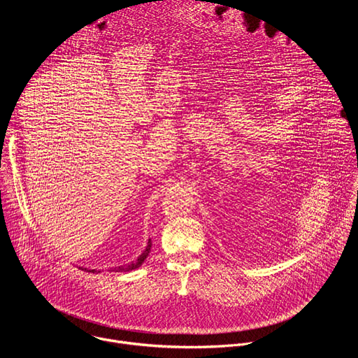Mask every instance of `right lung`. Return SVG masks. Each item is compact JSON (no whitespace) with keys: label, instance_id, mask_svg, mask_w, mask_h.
I'll return each mask as SVG.
<instances>
[{"label":"right lung","instance_id":"1","mask_svg":"<svg viewBox=\"0 0 358 358\" xmlns=\"http://www.w3.org/2000/svg\"><path fill=\"white\" fill-rule=\"evenodd\" d=\"M150 249H151V242L148 241V245H147L145 250H144V252L140 255L138 259H137L136 262H131V264H129V265H124V266H119V268H112L110 271H115V272H130V271H133V269H137L138 266H141V264L144 262V259L148 257ZM89 272H94V271H89Z\"/></svg>","mask_w":358,"mask_h":358}]
</instances>
